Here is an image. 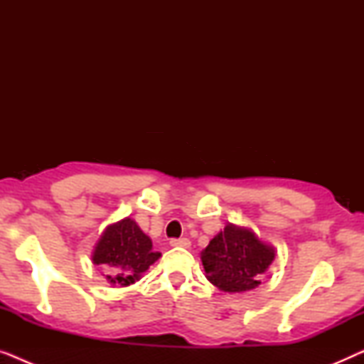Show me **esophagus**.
<instances>
[{
  "label": "esophagus",
  "instance_id": "obj_1",
  "mask_svg": "<svg viewBox=\"0 0 364 364\" xmlns=\"http://www.w3.org/2000/svg\"><path fill=\"white\" fill-rule=\"evenodd\" d=\"M171 245H172V247L188 248V247H191V240H188V238H172Z\"/></svg>",
  "mask_w": 364,
  "mask_h": 364
}]
</instances>
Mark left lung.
<instances>
[{"label":"left lung","mask_w":364,"mask_h":364,"mask_svg":"<svg viewBox=\"0 0 364 364\" xmlns=\"http://www.w3.org/2000/svg\"><path fill=\"white\" fill-rule=\"evenodd\" d=\"M207 280L218 290L242 293L257 288L275 260V248L263 243L250 228L233 223L217 233L200 253Z\"/></svg>","instance_id":"1"}]
</instances>
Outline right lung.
<instances>
[{"mask_svg":"<svg viewBox=\"0 0 364 364\" xmlns=\"http://www.w3.org/2000/svg\"><path fill=\"white\" fill-rule=\"evenodd\" d=\"M161 253L152 250V240L132 218H122L102 232L92 252V263L101 265L112 285L127 287L159 260Z\"/></svg>","mask_w":364,"mask_h":364,"instance_id":"obj_1","label":"right lung"}]
</instances>
